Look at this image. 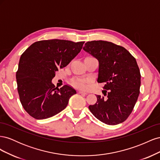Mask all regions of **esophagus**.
<instances>
[{"mask_svg": "<svg viewBox=\"0 0 160 160\" xmlns=\"http://www.w3.org/2000/svg\"><path fill=\"white\" fill-rule=\"evenodd\" d=\"M78 93L83 94V95H88V93H86V92L83 91H78Z\"/></svg>", "mask_w": 160, "mask_h": 160, "instance_id": "esophagus-1", "label": "esophagus"}]
</instances>
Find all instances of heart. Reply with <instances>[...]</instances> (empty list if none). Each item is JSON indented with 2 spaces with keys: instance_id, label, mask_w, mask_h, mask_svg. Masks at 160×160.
<instances>
[{
  "instance_id": "1",
  "label": "heart",
  "mask_w": 160,
  "mask_h": 160,
  "mask_svg": "<svg viewBox=\"0 0 160 160\" xmlns=\"http://www.w3.org/2000/svg\"><path fill=\"white\" fill-rule=\"evenodd\" d=\"M89 79L88 78H84V77H76L72 80L71 83L75 87L78 88L84 89L87 85V83H89Z\"/></svg>"
}]
</instances>
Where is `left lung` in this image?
I'll use <instances>...</instances> for the list:
<instances>
[{
  "mask_svg": "<svg viewBox=\"0 0 160 160\" xmlns=\"http://www.w3.org/2000/svg\"><path fill=\"white\" fill-rule=\"evenodd\" d=\"M83 50L99 61L98 83H105L96 103L89 106L105 124L123 122L132 113L139 95L141 75L136 60L124 47L105 41H88ZM108 93H107V91Z\"/></svg>",
  "mask_w": 160,
  "mask_h": 160,
  "instance_id": "obj_1",
  "label": "left lung"
}]
</instances>
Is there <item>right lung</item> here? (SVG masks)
<instances>
[{"mask_svg":"<svg viewBox=\"0 0 160 160\" xmlns=\"http://www.w3.org/2000/svg\"><path fill=\"white\" fill-rule=\"evenodd\" d=\"M83 41L52 39L34 42L21 56L16 74L23 108L37 119H47L63 110L76 91L59 89L52 83L58 69L66 67L81 51Z\"/></svg>","mask_w":160,"mask_h":160,"instance_id":"1","label":"right lung"}]
</instances>
